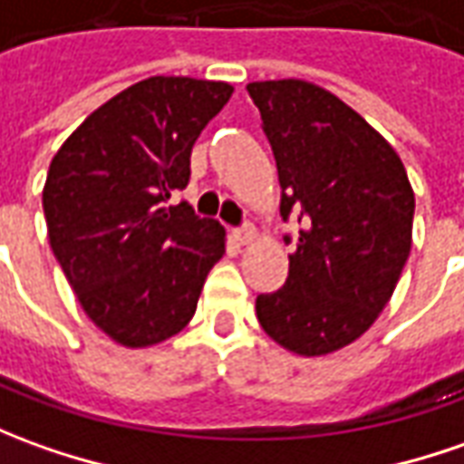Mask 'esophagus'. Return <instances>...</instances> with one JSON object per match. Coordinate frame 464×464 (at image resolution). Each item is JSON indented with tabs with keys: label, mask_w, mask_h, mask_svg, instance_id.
Segmentation results:
<instances>
[{
	"label": "esophagus",
	"mask_w": 464,
	"mask_h": 464,
	"mask_svg": "<svg viewBox=\"0 0 464 464\" xmlns=\"http://www.w3.org/2000/svg\"><path fill=\"white\" fill-rule=\"evenodd\" d=\"M233 238H236L241 246L251 244V241L256 238V228H254L251 223H246V226H241V228H236V231H233Z\"/></svg>",
	"instance_id": "34e87169"
}]
</instances>
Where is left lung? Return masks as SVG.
Returning <instances> with one entry per match:
<instances>
[{"label":"left lung","instance_id":"8db88e82","mask_svg":"<svg viewBox=\"0 0 464 464\" xmlns=\"http://www.w3.org/2000/svg\"><path fill=\"white\" fill-rule=\"evenodd\" d=\"M246 91L276 160L279 213L299 223L285 286L258 295L256 317L286 351L327 355L389 304L411 251L414 190L389 141L330 91L297 78Z\"/></svg>","mask_w":464,"mask_h":464}]
</instances>
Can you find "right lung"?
Masks as SVG:
<instances>
[{"instance_id":"add662e5","label":"right lung","mask_w":464,"mask_h":464,"mask_svg":"<svg viewBox=\"0 0 464 464\" xmlns=\"http://www.w3.org/2000/svg\"><path fill=\"white\" fill-rule=\"evenodd\" d=\"M233 86L154 75L106 101L47 169L50 248L81 307L111 340L147 348L190 323L208 272L226 254L218 220L172 206L192 144Z\"/></svg>"}]
</instances>
